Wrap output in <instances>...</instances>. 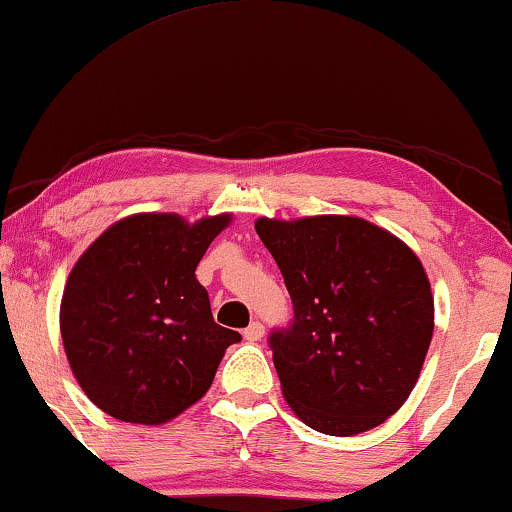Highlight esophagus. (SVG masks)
Returning <instances> with one entry per match:
<instances>
[{
    "instance_id": "34e87169",
    "label": "esophagus",
    "mask_w": 512,
    "mask_h": 512,
    "mask_svg": "<svg viewBox=\"0 0 512 512\" xmlns=\"http://www.w3.org/2000/svg\"><path fill=\"white\" fill-rule=\"evenodd\" d=\"M243 338H246L248 342L262 340V338H264V326H262V322H253V324H250L248 329L243 331Z\"/></svg>"
}]
</instances>
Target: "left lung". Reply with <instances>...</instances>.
<instances>
[{
	"label": "left lung",
	"mask_w": 512,
	"mask_h": 512,
	"mask_svg": "<svg viewBox=\"0 0 512 512\" xmlns=\"http://www.w3.org/2000/svg\"><path fill=\"white\" fill-rule=\"evenodd\" d=\"M294 319L273 329L282 395L312 430L352 437L386 421L421 375L434 329L423 264L363 218H259Z\"/></svg>",
	"instance_id": "obj_1"
}]
</instances>
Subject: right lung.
Returning <instances> with one entry per match:
<instances>
[{"label": "right lung", "instance_id": "right-lung-1", "mask_svg": "<svg viewBox=\"0 0 512 512\" xmlns=\"http://www.w3.org/2000/svg\"><path fill=\"white\" fill-rule=\"evenodd\" d=\"M230 216L174 213L114 223L85 250L61 299V340L89 400L119 421L160 425L211 388L241 333L213 322L195 269Z\"/></svg>", "mask_w": 512, "mask_h": 512}]
</instances>
